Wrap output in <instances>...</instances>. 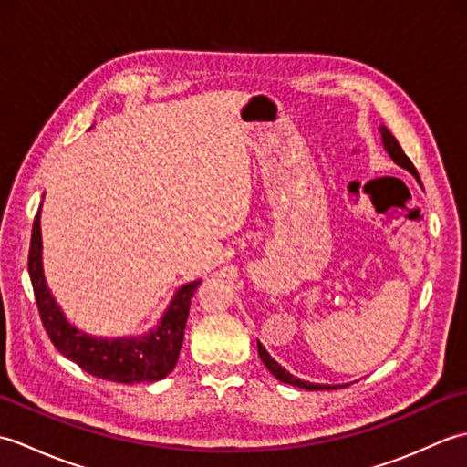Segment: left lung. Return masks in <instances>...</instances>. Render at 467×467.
<instances>
[{"mask_svg": "<svg viewBox=\"0 0 467 467\" xmlns=\"http://www.w3.org/2000/svg\"><path fill=\"white\" fill-rule=\"evenodd\" d=\"M379 132H381V142H383V148L387 150V154L391 156V161L398 164V166H401V168H405V171L408 172H411L415 178H418L420 181V174H418V171H415V166H413V162L410 161L408 158V154H405L403 150H401V146H400V142L395 140V136L387 130L385 126H381L379 128ZM256 347H259V357H261V361L265 363V367L266 369H269L276 379L279 381H283V383H289V385H295V387H301V389H306V391H319V389H337V385H323V383H309V381H303V379H299V377H295V375H291L289 371H285L283 367L276 363L273 357L269 355V351L265 349V347L256 341Z\"/></svg>", "mask_w": 467, "mask_h": 467, "instance_id": "left-lung-1", "label": "left lung"}]
</instances>
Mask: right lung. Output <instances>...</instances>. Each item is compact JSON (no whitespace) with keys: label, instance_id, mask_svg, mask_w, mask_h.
I'll return each mask as SVG.
<instances>
[{"label":"right lung","instance_id":"right-lung-1","mask_svg":"<svg viewBox=\"0 0 467 467\" xmlns=\"http://www.w3.org/2000/svg\"><path fill=\"white\" fill-rule=\"evenodd\" d=\"M27 271L44 329L56 349L94 377L116 383L161 381L174 369L184 341L188 311L201 281L182 285L172 296L161 321L140 337H94L67 323L62 309L49 293L42 269V231L39 211L34 218Z\"/></svg>","mask_w":467,"mask_h":467}]
</instances>
